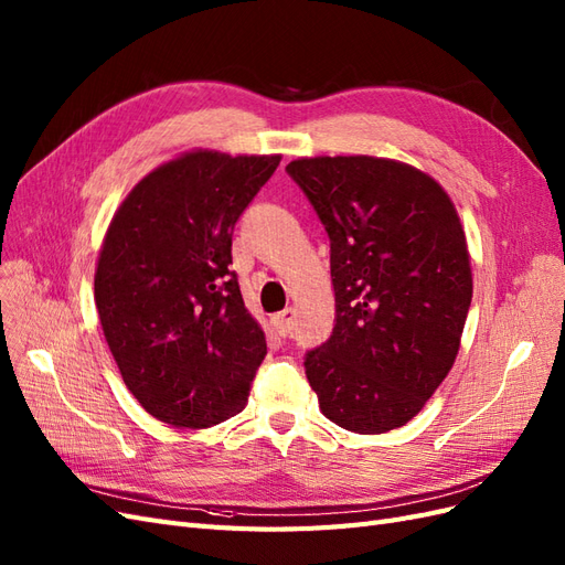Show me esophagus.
Wrapping results in <instances>:
<instances>
[{
	"instance_id": "obj_1",
	"label": "esophagus",
	"mask_w": 565,
	"mask_h": 565,
	"mask_svg": "<svg viewBox=\"0 0 565 565\" xmlns=\"http://www.w3.org/2000/svg\"><path fill=\"white\" fill-rule=\"evenodd\" d=\"M273 330H276L280 337H289L295 330V309H285L282 313L273 316Z\"/></svg>"
}]
</instances>
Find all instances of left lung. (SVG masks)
<instances>
[{"label": "left lung", "mask_w": 565, "mask_h": 565, "mask_svg": "<svg viewBox=\"0 0 565 565\" xmlns=\"http://www.w3.org/2000/svg\"><path fill=\"white\" fill-rule=\"evenodd\" d=\"M330 235L334 330L306 353L320 413L355 434L407 424L448 377L471 306L467 235L443 185L372 156L287 164Z\"/></svg>", "instance_id": "obj_1"}]
</instances>
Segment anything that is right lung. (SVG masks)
<instances>
[{
	"label": "right lung",
	"instance_id": "right-lung-1",
	"mask_svg": "<svg viewBox=\"0 0 565 565\" xmlns=\"http://www.w3.org/2000/svg\"><path fill=\"white\" fill-rule=\"evenodd\" d=\"M280 156L188 150L119 204L98 252L94 299L119 374L156 419L204 429L241 413L266 355L245 309L235 221Z\"/></svg>",
	"mask_w": 565,
	"mask_h": 565
}]
</instances>
